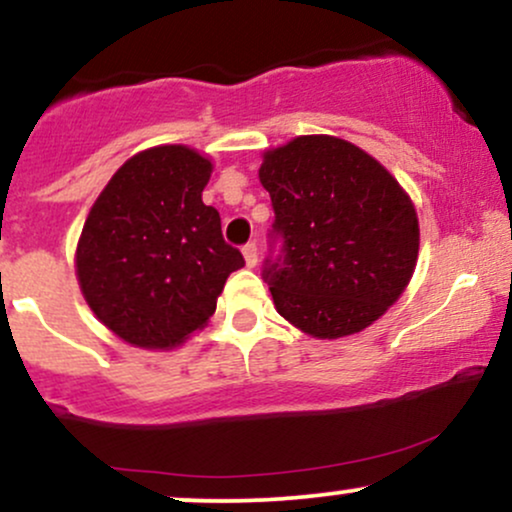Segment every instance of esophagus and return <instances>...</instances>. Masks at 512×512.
I'll return each mask as SVG.
<instances>
[{
  "label": "esophagus",
  "mask_w": 512,
  "mask_h": 512,
  "mask_svg": "<svg viewBox=\"0 0 512 512\" xmlns=\"http://www.w3.org/2000/svg\"><path fill=\"white\" fill-rule=\"evenodd\" d=\"M243 257H245V264H248V267H255V264H257V243L243 245Z\"/></svg>",
  "instance_id": "34e87169"
}]
</instances>
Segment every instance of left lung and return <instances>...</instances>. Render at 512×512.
Listing matches in <instances>:
<instances>
[{"label": "left lung", "mask_w": 512, "mask_h": 512, "mask_svg": "<svg viewBox=\"0 0 512 512\" xmlns=\"http://www.w3.org/2000/svg\"><path fill=\"white\" fill-rule=\"evenodd\" d=\"M260 182L272 197V250L262 279L281 317L317 339L373 325L407 289L419 219L387 170L344 139L308 134L267 151Z\"/></svg>", "instance_id": "1"}]
</instances>
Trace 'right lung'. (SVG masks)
Returning <instances> with one entry per match:
<instances>
[{
	"label": "right lung",
	"mask_w": 512,
	"mask_h": 512,
	"mask_svg": "<svg viewBox=\"0 0 512 512\" xmlns=\"http://www.w3.org/2000/svg\"><path fill=\"white\" fill-rule=\"evenodd\" d=\"M211 161L182 144L132 156L96 199L76 248L88 308L127 344L173 349L207 325L245 264L202 202Z\"/></svg>",
	"instance_id": "1"
}]
</instances>
